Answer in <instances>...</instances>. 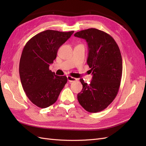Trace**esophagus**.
Instances as JSON below:
<instances>
[{
  "label": "esophagus",
  "mask_w": 146,
  "mask_h": 146,
  "mask_svg": "<svg viewBox=\"0 0 146 146\" xmlns=\"http://www.w3.org/2000/svg\"><path fill=\"white\" fill-rule=\"evenodd\" d=\"M67 78H68V80L69 82H74V81H76L77 80V79L76 78H74L71 76H67Z\"/></svg>",
  "instance_id": "obj_1"
}]
</instances>
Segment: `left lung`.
<instances>
[{"label":"left lung","mask_w":146,"mask_h":146,"mask_svg":"<svg viewBox=\"0 0 146 146\" xmlns=\"http://www.w3.org/2000/svg\"><path fill=\"white\" fill-rule=\"evenodd\" d=\"M74 36L88 43L87 64L93 76L90 84L80 79L83 88L77 95L78 101L87 111L98 113L107 108L117 94L122 74L121 52L113 37L102 30L88 29Z\"/></svg>","instance_id":"1"}]
</instances>
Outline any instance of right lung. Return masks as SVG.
<instances>
[{"mask_svg":"<svg viewBox=\"0 0 146 146\" xmlns=\"http://www.w3.org/2000/svg\"><path fill=\"white\" fill-rule=\"evenodd\" d=\"M73 33L47 30L32 37L23 48L19 62L21 84L29 100L39 108L54 104L67 83V77L56 76L49 66Z\"/></svg>","mask_w":146,"mask_h":146,"instance_id":"1","label":"right lung"}]
</instances>
